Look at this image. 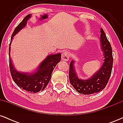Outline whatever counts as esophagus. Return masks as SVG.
I'll use <instances>...</instances> for the list:
<instances>
[{"instance_id": "34e87169", "label": "esophagus", "mask_w": 123, "mask_h": 123, "mask_svg": "<svg viewBox=\"0 0 123 123\" xmlns=\"http://www.w3.org/2000/svg\"><path fill=\"white\" fill-rule=\"evenodd\" d=\"M69 59V53L68 51H65L62 54V60L64 61H68Z\"/></svg>"}]
</instances>
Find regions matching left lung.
<instances>
[{"mask_svg": "<svg viewBox=\"0 0 123 123\" xmlns=\"http://www.w3.org/2000/svg\"><path fill=\"white\" fill-rule=\"evenodd\" d=\"M101 32V48L104 53V62L100 70L89 79L81 80L77 77L74 71V61H72L69 65V77L70 84L79 93L84 95H90L104 90L111 75L113 62L112 49L102 28Z\"/></svg>", "mask_w": 123, "mask_h": 123, "instance_id": "left-lung-1", "label": "left lung"}]
</instances>
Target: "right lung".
<instances>
[{"label": "right lung", "instance_id": "add662e5", "mask_svg": "<svg viewBox=\"0 0 123 123\" xmlns=\"http://www.w3.org/2000/svg\"><path fill=\"white\" fill-rule=\"evenodd\" d=\"M30 17L31 14L26 15L23 20L19 24V25L15 28L12 34L11 42L14 36H15L21 29L25 27V25L26 24V22ZM11 42L9 45L8 51L9 66L11 75L14 81L21 88L33 94L43 90L50 81L54 69L57 63L60 62L61 59V54L58 53L57 54L47 56V57L41 63L38 68L37 70L35 73L32 74L21 73L15 69L10 57Z\"/></svg>", "mask_w": 123, "mask_h": 123}]
</instances>
